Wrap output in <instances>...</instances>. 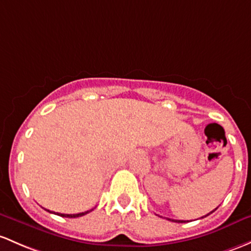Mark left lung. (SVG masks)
Here are the masks:
<instances>
[{
	"instance_id": "1",
	"label": "left lung",
	"mask_w": 251,
	"mask_h": 251,
	"mask_svg": "<svg viewBox=\"0 0 251 251\" xmlns=\"http://www.w3.org/2000/svg\"><path fill=\"white\" fill-rule=\"evenodd\" d=\"M216 208H218V207H216ZM216 208H215V209H216ZM215 209H214V210H215ZM214 210H213V212H214ZM213 212H210L209 214H212ZM209 214H207V215H209ZM207 215L202 216V218H205V216H207ZM170 220H171V219H170ZM171 221H174V223H185V221H184V220H171Z\"/></svg>"
}]
</instances>
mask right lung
Returning a JSON list of instances; mask_svg holds the SVG:
<instances>
[{"mask_svg":"<svg viewBox=\"0 0 251 251\" xmlns=\"http://www.w3.org/2000/svg\"><path fill=\"white\" fill-rule=\"evenodd\" d=\"M91 210H88V212H84V213H78V214H61V213H56V214L60 215V216H63V218H78V216H83V215L88 214V213L91 212ZM48 212H49V210H48Z\"/></svg>","mask_w":251,"mask_h":251,"instance_id":"add662e5","label":"right lung"}]
</instances>
